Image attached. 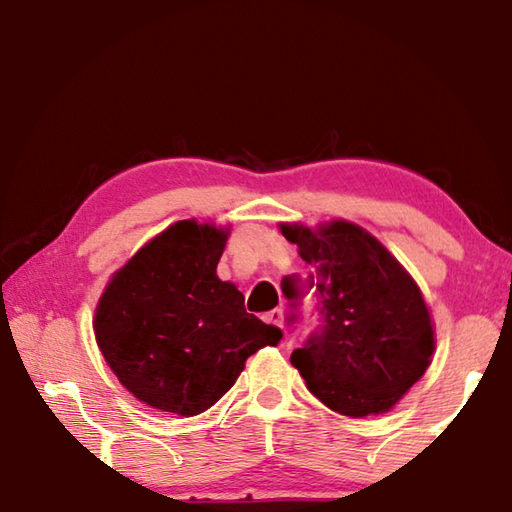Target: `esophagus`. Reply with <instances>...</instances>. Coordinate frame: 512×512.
I'll return each instance as SVG.
<instances>
[{"instance_id": "esophagus-1", "label": "esophagus", "mask_w": 512, "mask_h": 512, "mask_svg": "<svg viewBox=\"0 0 512 512\" xmlns=\"http://www.w3.org/2000/svg\"><path fill=\"white\" fill-rule=\"evenodd\" d=\"M264 319L268 324H273L277 328H284V310L282 308H273L270 313H266Z\"/></svg>"}]
</instances>
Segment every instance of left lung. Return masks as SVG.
I'll return each mask as SVG.
<instances>
[{
	"label": "left lung",
	"instance_id": "obj_1",
	"mask_svg": "<svg viewBox=\"0 0 512 512\" xmlns=\"http://www.w3.org/2000/svg\"><path fill=\"white\" fill-rule=\"evenodd\" d=\"M315 268L322 333L290 364L319 402L348 417L384 415L413 388L435 353V324L413 275L366 228L346 219L313 226L279 222ZM293 297V284L286 282Z\"/></svg>",
	"mask_w": 512,
	"mask_h": 512
}]
</instances>
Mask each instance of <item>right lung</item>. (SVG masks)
Here are the masks:
<instances>
[{"instance_id":"obj_1","label":"right lung","mask_w":512,"mask_h":512,"mask_svg":"<svg viewBox=\"0 0 512 512\" xmlns=\"http://www.w3.org/2000/svg\"><path fill=\"white\" fill-rule=\"evenodd\" d=\"M230 226L182 219L113 273L93 330L108 368L139 402L193 417L219 402L246 359L277 346L282 330L244 308L217 277Z\"/></svg>"}]
</instances>
